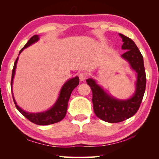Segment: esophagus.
<instances>
[{"instance_id": "1", "label": "esophagus", "mask_w": 159, "mask_h": 159, "mask_svg": "<svg viewBox=\"0 0 159 159\" xmlns=\"http://www.w3.org/2000/svg\"><path fill=\"white\" fill-rule=\"evenodd\" d=\"M79 76L80 81H83V80H85L86 77H87V74H86L85 72H81V73H80Z\"/></svg>"}]
</instances>
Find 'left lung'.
Returning a JSON list of instances; mask_svg holds the SVG:
<instances>
[{
  "label": "left lung",
  "instance_id": "obj_1",
  "mask_svg": "<svg viewBox=\"0 0 159 159\" xmlns=\"http://www.w3.org/2000/svg\"><path fill=\"white\" fill-rule=\"evenodd\" d=\"M123 42L122 49L125 52L121 57L127 60L137 73L136 90L133 95L126 100H120L109 95L92 79L86 80L92 90L93 109L95 115L102 120L118 123L133 116L138 111L146 88V74L140 51L130 38L119 34Z\"/></svg>",
  "mask_w": 159,
  "mask_h": 159
}]
</instances>
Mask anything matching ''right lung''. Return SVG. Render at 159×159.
I'll list each match as a JSON object with an SVG mask.
<instances>
[{"instance_id": "1", "label": "right lung", "mask_w": 159, "mask_h": 159, "mask_svg": "<svg viewBox=\"0 0 159 159\" xmlns=\"http://www.w3.org/2000/svg\"><path fill=\"white\" fill-rule=\"evenodd\" d=\"M39 39V36L38 35H34L32 36L29 41L26 43V44L24 46L23 48H21L20 51V54L22 52V50L25 48L30 46L34 43L37 42ZM19 54V55H20ZM18 60V57L16 59L15 61L14 66H13L12 73V79H11V90H12V82L13 79H14V76L15 74V69L16 66H17V63ZM79 84V77L76 76L73 79H69V80L64 83V85L61 88L60 95L57 99V102H55V104L51 107V108L43 112L40 113H29L23 109H21L20 107H19L14 99L12 94L13 100H14L15 104L16 106V108L20 111L21 114L27 118L31 122L35 123L36 125H50L53 124V123H57L60 121L65 117L66 111H67V106H68V102L71 96V94L72 91L74 89L76 86Z\"/></svg>"}]
</instances>
